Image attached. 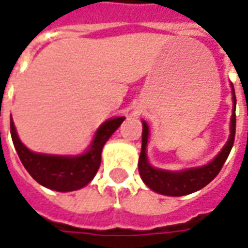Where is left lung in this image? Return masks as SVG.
Here are the masks:
<instances>
[{"label": "left lung", "instance_id": "obj_1", "mask_svg": "<svg viewBox=\"0 0 248 248\" xmlns=\"http://www.w3.org/2000/svg\"><path fill=\"white\" fill-rule=\"evenodd\" d=\"M232 101H234V113L231 117V134L224 145L222 151L215 159L211 161L208 165L198 169H190L185 171H165L159 169H154L149 165L147 158H146V146L149 140V126L143 122V130H142V149H140V162H138V169H140V178L143 182L150 187L153 191L159 192L163 195H170V197H182L191 194L198 190H201L204 186L217 177L219 171L222 170L224 162L229 156L230 151L232 149L235 140V127H236V115H235V106H236V98L232 90Z\"/></svg>", "mask_w": 248, "mask_h": 248}]
</instances>
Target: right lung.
<instances>
[{
  "mask_svg": "<svg viewBox=\"0 0 248 248\" xmlns=\"http://www.w3.org/2000/svg\"><path fill=\"white\" fill-rule=\"evenodd\" d=\"M124 119V117H118L106 121L98 129L90 149L79 156L35 154L19 140L13 121H10V134L22 165L37 182L56 191H74L86 186L97 174L103 146Z\"/></svg>",
  "mask_w": 248,
  "mask_h": 248,
  "instance_id": "right-lung-1",
  "label": "right lung"
}]
</instances>
